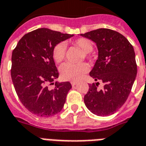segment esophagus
Segmentation results:
<instances>
[{
	"mask_svg": "<svg viewBox=\"0 0 146 146\" xmlns=\"http://www.w3.org/2000/svg\"><path fill=\"white\" fill-rule=\"evenodd\" d=\"M71 84H72V86H75L77 84V82H74V81H72V82H71Z\"/></svg>",
	"mask_w": 146,
	"mask_h": 146,
	"instance_id": "1",
	"label": "esophagus"
}]
</instances>
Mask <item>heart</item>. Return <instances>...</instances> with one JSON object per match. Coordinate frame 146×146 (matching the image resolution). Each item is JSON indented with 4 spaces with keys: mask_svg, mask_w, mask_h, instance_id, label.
Masks as SVG:
<instances>
[{
    "mask_svg": "<svg viewBox=\"0 0 146 146\" xmlns=\"http://www.w3.org/2000/svg\"><path fill=\"white\" fill-rule=\"evenodd\" d=\"M73 44L83 51L86 57H88L89 52L93 50V43L85 38L76 39L73 42ZM65 49L64 43H59L55 46L53 49V58L55 62H62L65 57ZM88 65L86 64L74 65L72 63H65L60 67L61 77L65 81H78L88 72Z\"/></svg>",
    "mask_w": 146,
    "mask_h": 146,
    "instance_id": "obj_1",
    "label": "heart"
}]
</instances>
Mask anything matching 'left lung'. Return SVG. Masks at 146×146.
<instances>
[{
    "label": "left lung",
    "instance_id": "obj_1",
    "mask_svg": "<svg viewBox=\"0 0 146 146\" xmlns=\"http://www.w3.org/2000/svg\"><path fill=\"white\" fill-rule=\"evenodd\" d=\"M81 36L96 43L98 57L90 76L104 83L102 90L97 88L98 82L89 85L84 104L95 115H112L126 102L135 81L137 66L134 48L126 37L109 29L101 28Z\"/></svg>",
    "mask_w": 146,
    "mask_h": 146
}]
</instances>
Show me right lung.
Returning <instances> with one entry per match:
<instances>
[{
    "label": "right lung",
    "instance_id": "add662e5",
    "mask_svg": "<svg viewBox=\"0 0 146 146\" xmlns=\"http://www.w3.org/2000/svg\"><path fill=\"white\" fill-rule=\"evenodd\" d=\"M74 36L39 28L25 34L12 52L11 78L23 106L39 116H54L62 110L72 84L54 83L58 78L53 58L55 46ZM55 84L54 88L49 85Z\"/></svg>",
    "mask_w": 146,
    "mask_h": 146
}]
</instances>
